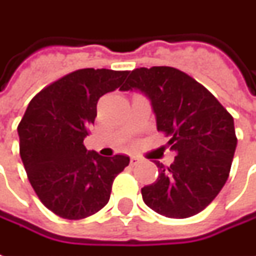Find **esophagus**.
Returning <instances> with one entry per match:
<instances>
[{"instance_id":"1","label":"esophagus","mask_w":256,"mask_h":256,"mask_svg":"<svg viewBox=\"0 0 256 256\" xmlns=\"http://www.w3.org/2000/svg\"><path fill=\"white\" fill-rule=\"evenodd\" d=\"M138 162H140V159L137 158V156H132V158H130V165H132V166L137 165Z\"/></svg>"}]
</instances>
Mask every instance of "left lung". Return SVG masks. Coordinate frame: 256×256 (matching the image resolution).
<instances>
[{"label":"left lung","instance_id":"obj_1","mask_svg":"<svg viewBox=\"0 0 256 256\" xmlns=\"http://www.w3.org/2000/svg\"><path fill=\"white\" fill-rule=\"evenodd\" d=\"M122 91H141L156 118V128L170 136L178 154L170 166H158L156 182L141 188L146 206L173 219L190 218L208 206L226 183L237 137L233 116L202 84L170 66L130 72Z\"/></svg>","mask_w":256,"mask_h":256}]
</instances>
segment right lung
I'll use <instances>...</instances> for the list:
<instances>
[{
    "label": "right lung",
    "instance_id": "1",
    "mask_svg": "<svg viewBox=\"0 0 256 256\" xmlns=\"http://www.w3.org/2000/svg\"><path fill=\"white\" fill-rule=\"evenodd\" d=\"M128 72L80 69L41 90L18 126L19 152L28 182L55 215L78 220L110 201L112 183L128 165L126 155L101 156L83 144L97 116V102Z\"/></svg>",
    "mask_w": 256,
    "mask_h": 256
}]
</instances>
